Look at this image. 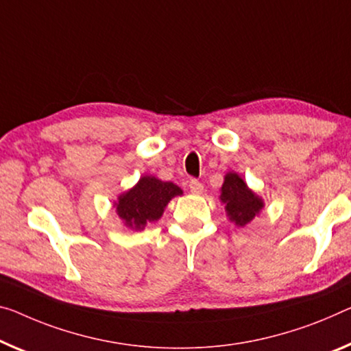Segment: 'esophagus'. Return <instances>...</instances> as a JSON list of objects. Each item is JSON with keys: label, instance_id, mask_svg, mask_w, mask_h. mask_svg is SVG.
Returning <instances> with one entry per match:
<instances>
[{"label": "esophagus", "instance_id": "obj_1", "mask_svg": "<svg viewBox=\"0 0 351 351\" xmlns=\"http://www.w3.org/2000/svg\"><path fill=\"white\" fill-rule=\"evenodd\" d=\"M190 191L193 193V194H201L202 191H204V185L199 180H196V179H193V180H190Z\"/></svg>", "mask_w": 351, "mask_h": 351}]
</instances>
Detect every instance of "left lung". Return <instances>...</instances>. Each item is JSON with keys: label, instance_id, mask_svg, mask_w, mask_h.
Here are the masks:
<instances>
[{"label": "left lung", "instance_id": "1", "mask_svg": "<svg viewBox=\"0 0 351 351\" xmlns=\"http://www.w3.org/2000/svg\"><path fill=\"white\" fill-rule=\"evenodd\" d=\"M221 202L226 206L228 217L240 228L254 219L263 208V201L247 188L243 179L235 172H228L221 186Z\"/></svg>", "mask_w": 351, "mask_h": 351}]
</instances>
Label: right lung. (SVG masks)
<instances>
[{
    "label": "right lung",
    "mask_w": 351,
    "mask_h": 351,
    "mask_svg": "<svg viewBox=\"0 0 351 351\" xmlns=\"http://www.w3.org/2000/svg\"><path fill=\"white\" fill-rule=\"evenodd\" d=\"M182 193L172 182L144 176L132 190L121 194L116 202V212L127 228L141 230L147 223L160 219L171 199Z\"/></svg>",
    "instance_id": "1"
}]
</instances>
